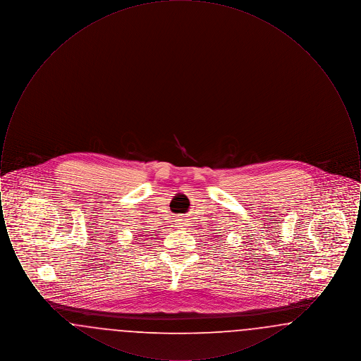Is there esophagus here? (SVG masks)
Listing matches in <instances>:
<instances>
[{"mask_svg":"<svg viewBox=\"0 0 361 361\" xmlns=\"http://www.w3.org/2000/svg\"><path fill=\"white\" fill-rule=\"evenodd\" d=\"M177 224H178V227H183V228H184V227L187 226V224H184L183 221H178V222H177Z\"/></svg>","mask_w":361,"mask_h":361,"instance_id":"34e87169","label":"esophagus"}]
</instances>
